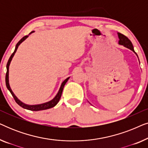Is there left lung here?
I'll return each mask as SVG.
<instances>
[{
    "label": "left lung",
    "mask_w": 148,
    "mask_h": 148,
    "mask_svg": "<svg viewBox=\"0 0 148 148\" xmlns=\"http://www.w3.org/2000/svg\"><path fill=\"white\" fill-rule=\"evenodd\" d=\"M118 36L119 38V44H121V45H123L125 47H126L129 49H130L131 50H132L133 52H135V54L137 56V54L136 52H135L134 48H133V46L131 42L130 41V40L128 38L126 37V36L123 35V34H121V33H118ZM138 57V56H137Z\"/></svg>",
    "instance_id": "8db88e82"
}]
</instances>
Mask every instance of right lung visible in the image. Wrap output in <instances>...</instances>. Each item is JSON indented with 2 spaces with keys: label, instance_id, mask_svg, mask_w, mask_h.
<instances>
[{
  "label": "right lung",
  "instance_id": "right-lung-1",
  "mask_svg": "<svg viewBox=\"0 0 148 148\" xmlns=\"http://www.w3.org/2000/svg\"><path fill=\"white\" fill-rule=\"evenodd\" d=\"M34 32V31H32L31 33L29 34H31L32 33H33ZM28 36H24L21 38V40H19V42H18V43L16 44V46H15V49L14 50L13 53L11 54V56H10L9 60H8V62L7 64V73H6V77H5V82H6V86H7V88L8 90H9V92H11V94H12V96L15 99V102L17 103L20 106H21L22 108H25V109H27V110H32V111H39V110H46V109H49V108H51L52 107L55 106L56 104H58V102H59L60 100V97H61V95H62V90H63V88H64V85L66 84V83L67 82V81L69 80V79L70 77H68L66 78L65 80L62 83L61 86H60V88L59 89V90H58V92L57 93V94L56 95L55 97L51 100L49 102H45V103H43V104H36V105H28V104H24L23 102H22L21 101H20L19 99L17 98V96H15V94H14V93L13 92V91L11 89V87L9 86V65H10V63H11V60H12V58L15 55L16 51H17L18 47H19V46L21 44L22 42H23L24 40H25L26 38H28Z\"/></svg>",
  "mask_w": 148,
  "mask_h": 148
}]
</instances>
